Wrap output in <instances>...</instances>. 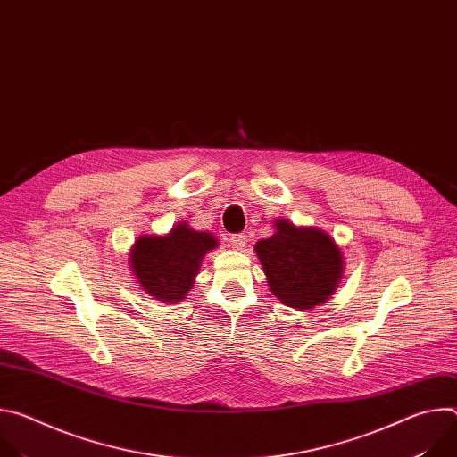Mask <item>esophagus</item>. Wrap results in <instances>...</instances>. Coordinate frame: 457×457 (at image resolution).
Wrapping results in <instances>:
<instances>
[{
  "instance_id": "1",
  "label": "esophagus",
  "mask_w": 457,
  "mask_h": 457,
  "mask_svg": "<svg viewBox=\"0 0 457 457\" xmlns=\"http://www.w3.org/2000/svg\"><path fill=\"white\" fill-rule=\"evenodd\" d=\"M229 244H231V247H233V249L242 251V249L245 247V235H242V233L231 235V237H229Z\"/></svg>"
}]
</instances>
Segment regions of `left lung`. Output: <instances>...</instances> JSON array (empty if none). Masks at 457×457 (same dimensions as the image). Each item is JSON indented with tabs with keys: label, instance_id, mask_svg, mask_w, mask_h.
Segmentation results:
<instances>
[{
	"label": "left lung",
	"instance_id": "obj_1",
	"mask_svg": "<svg viewBox=\"0 0 457 457\" xmlns=\"http://www.w3.org/2000/svg\"><path fill=\"white\" fill-rule=\"evenodd\" d=\"M275 229L254 245L273 295L298 311L328 302L344 273V256L331 235L286 219L275 220Z\"/></svg>",
	"mask_w": 457,
	"mask_h": 457
}]
</instances>
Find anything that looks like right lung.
Returning a JSON list of instances; mask_svg holds the SVG:
<instances>
[{
    "instance_id": "add662e5",
    "label": "right lung",
    "mask_w": 457,
    "mask_h": 457,
    "mask_svg": "<svg viewBox=\"0 0 457 457\" xmlns=\"http://www.w3.org/2000/svg\"><path fill=\"white\" fill-rule=\"evenodd\" d=\"M219 245L208 231L179 222L168 235H143L129 251V268L139 286L162 303L184 300L199 275L203 258Z\"/></svg>"
}]
</instances>
